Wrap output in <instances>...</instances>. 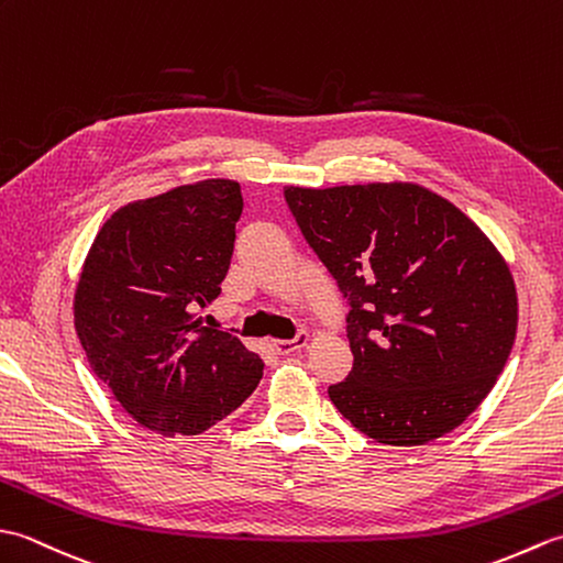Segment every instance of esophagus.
<instances>
[{
    "instance_id": "1",
    "label": "esophagus",
    "mask_w": 563,
    "mask_h": 563,
    "mask_svg": "<svg viewBox=\"0 0 563 563\" xmlns=\"http://www.w3.org/2000/svg\"><path fill=\"white\" fill-rule=\"evenodd\" d=\"M307 343H309V333H307V331H300V333H297L295 339H280V341H273L275 351H278L280 355H290V353H295V351H300V349H305Z\"/></svg>"
}]
</instances>
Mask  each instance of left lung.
<instances>
[{
	"label": "left lung",
	"mask_w": 563,
	"mask_h": 563,
	"mask_svg": "<svg viewBox=\"0 0 563 563\" xmlns=\"http://www.w3.org/2000/svg\"><path fill=\"white\" fill-rule=\"evenodd\" d=\"M305 239L349 297L353 369L333 406L385 445H426L466 421L518 331L506 258L450 200L409 181L285 186Z\"/></svg>",
	"instance_id": "obj_1"
}]
</instances>
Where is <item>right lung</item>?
<instances>
[{"mask_svg": "<svg viewBox=\"0 0 563 563\" xmlns=\"http://www.w3.org/2000/svg\"><path fill=\"white\" fill-rule=\"evenodd\" d=\"M242 188L206 178L133 200L103 222L75 290L89 365L130 418L164 438L198 435L239 409L263 363L202 327L230 268Z\"/></svg>", "mask_w": 563, "mask_h": 563, "instance_id": "add662e5", "label": "right lung"}]
</instances>
